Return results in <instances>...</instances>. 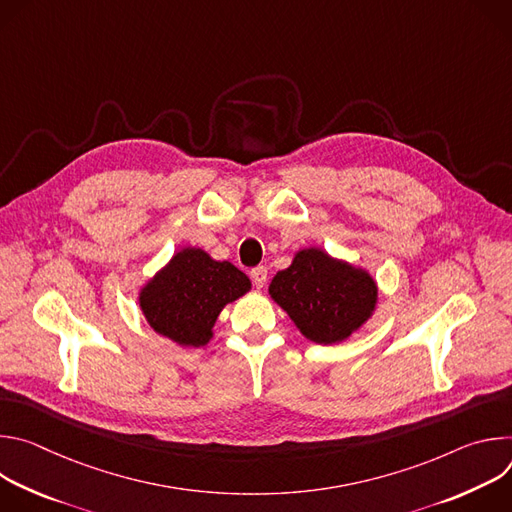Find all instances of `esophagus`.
I'll return each mask as SVG.
<instances>
[{
    "instance_id": "obj_1",
    "label": "esophagus",
    "mask_w": 512,
    "mask_h": 512,
    "mask_svg": "<svg viewBox=\"0 0 512 512\" xmlns=\"http://www.w3.org/2000/svg\"><path fill=\"white\" fill-rule=\"evenodd\" d=\"M251 279H253L255 287H259V289L265 287V283H267V267L259 265V267L251 269Z\"/></svg>"
}]
</instances>
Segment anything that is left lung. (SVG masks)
<instances>
[{
	"label": "left lung",
	"instance_id": "1",
	"mask_svg": "<svg viewBox=\"0 0 512 512\" xmlns=\"http://www.w3.org/2000/svg\"><path fill=\"white\" fill-rule=\"evenodd\" d=\"M269 296L302 336L316 344H336L373 318L379 287L364 267L320 247H304L271 279Z\"/></svg>",
	"mask_w": 512,
	"mask_h": 512
}]
</instances>
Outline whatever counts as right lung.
<instances>
[{"instance_id": "1", "label": "right lung", "mask_w": 512, "mask_h": 512, "mask_svg": "<svg viewBox=\"0 0 512 512\" xmlns=\"http://www.w3.org/2000/svg\"><path fill=\"white\" fill-rule=\"evenodd\" d=\"M251 291V279L231 261L184 247L139 287L137 304L154 332L184 348L206 346L227 304Z\"/></svg>"}]
</instances>
